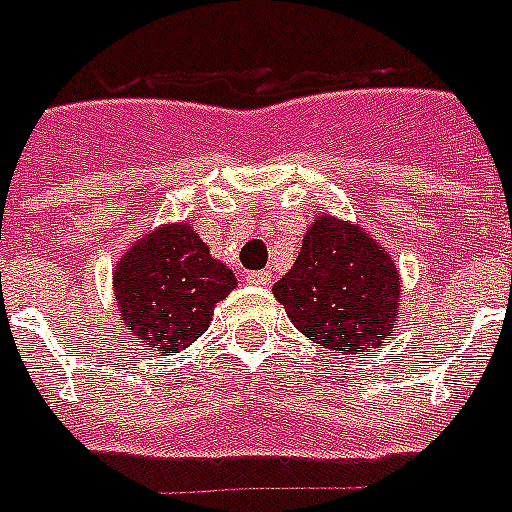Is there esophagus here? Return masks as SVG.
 <instances>
[{
    "instance_id": "1",
    "label": "esophagus",
    "mask_w": 512,
    "mask_h": 512,
    "mask_svg": "<svg viewBox=\"0 0 512 512\" xmlns=\"http://www.w3.org/2000/svg\"><path fill=\"white\" fill-rule=\"evenodd\" d=\"M247 283H255V286H270L273 283V276H270V270H252L247 273Z\"/></svg>"
}]
</instances>
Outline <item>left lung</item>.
Listing matches in <instances>:
<instances>
[{"label":"left lung","mask_w":512,"mask_h":512,"mask_svg":"<svg viewBox=\"0 0 512 512\" xmlns=\"http://www.w3.org/2000/svg\"><path fill=\"white\" fill-rule=\"evenodd\" d=\"M273 294L299 333L338 354H356L388 341L401 281L388 252L362 226L322 216Z\"/></svg>","instance_id":"left-lung-1"}]
</instances>
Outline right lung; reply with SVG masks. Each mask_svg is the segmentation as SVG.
Listing matches in <instances>:
<instances>
[{
	"instance_id": "add662e5",
	"label": "right lung",
	"mask_w": 512,
	"mask_h": 512,
	"mask_svg": "<svg viewBox=\"0 0 512 512\" xmlns=\"http://www.w3.org/2000/svg\"><path fill=\"white\" fill-rule=\"evenodd\" d=\"M234 286V273L210 257L208 244L187 223L143 236L114 270L124 325L158 354L192 346Z\"/></svg>"
}]
</instances>
